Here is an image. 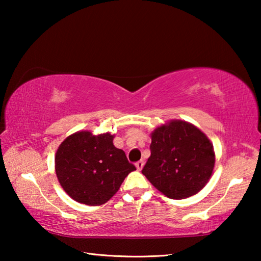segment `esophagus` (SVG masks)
<instances>
[{
	"mask_svg": "<svg viewBox=\"0 0 261 261\" xmlns=\"http://www.w3.org/2000/svg\"><path fill=\"white\" fill-rule=\"evenodd\" d=\"M143 167H144V161H143V160L136 162V168H137V169H138V170L143 169Z\"/></svg>",
	"mask_w": 261,
	"mask_h": 261,
	"instance_id": "obj_1",
	"label": "esophagus"
}]
</instances>
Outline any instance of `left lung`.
Returning a JSON list of instances; mask_svg holds the SVG:
<instances>
[{"label": "left lung", "instance_id": "left-lung-1", "mask_svg": "<svg viewBox=\"0 0 261 261\" xmlns=\"http://www.w3.org/2000/svg\"><path fill=\"white\" fill-rule=\"evenodd\" d=\"M151 156L143 173L170 199H185L200 191L214 169L213 144L197 126L173 120L151 135Z\"/></svg>", "mask_w": 261, "mask_h": 261}]
</instances>
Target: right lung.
<instances>
[{
	"instance_id": "obj_1",
	"label": "right lung",
	"mask_w": 261,
	"mask_h": 261,
	"mask_svg": "<svg viewBox=\"0 0 261 261\" xmlns=\"http://www.w3.org/2000/svg\"><path fill=\"white\" fill-rule=\"evenodd\" d=\"M109 132L95 136L78 131L62 141L55 155L61 187L73 200L90 206L103 205L118 191L136 167L113 144Z\"/></svg>"
}]
</instances>
